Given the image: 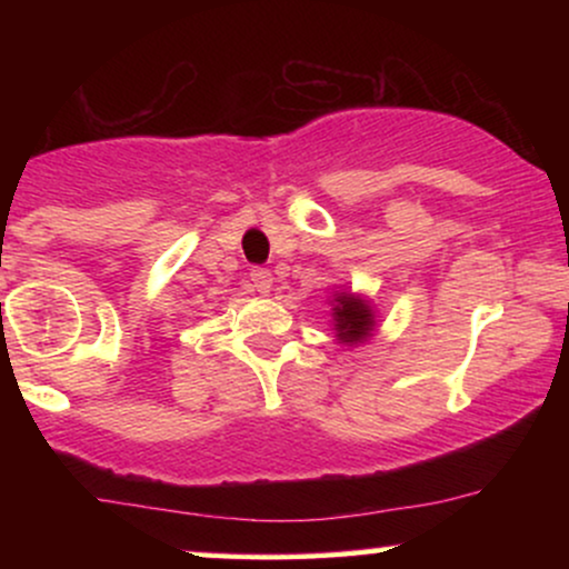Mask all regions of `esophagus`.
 I'll use <instances>...</instances> for the list:
<instances>
[{"label": "esophagus", "instance_id": "1", "mask_svg": "<svg viewBox=\"0 0 569 569\" xmlns=\"http://www.w3.org/2000/svg\"><path fill=\"white\" fill-rule=\"evenodd\" d=\"M251 286H253V291L270 293V289H272V272L264 270V267H253V270H251Z\"/></svg>", "mask_w": 569, "mask_h": 569}]
</instances>
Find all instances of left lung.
Returning a JSON list of instances; mask_svg holds the SVG:
<instances>
[{
  "mask_svg": "<svg viewBox=\"0 0 569 569\" xmlns=\"http://www.w3.org/2000/svg\"><path fill=\"white\" fill-rule=\"evenodd\" d=\"M331 318H335L337 339L345 345L363 342L375 331V312H371L367 299L356 297V293H335Z\"/></svg>",
  "mask_w": 569,
  "mask_h": 569,
  "instance_id": "obj_1",
  "label": "left lung"
}]
</instances>
